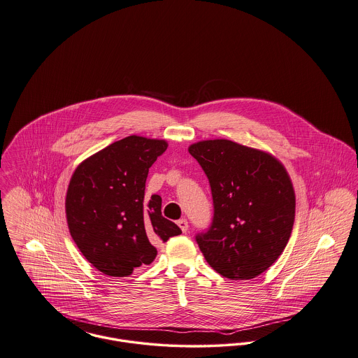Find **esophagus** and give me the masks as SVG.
Segmentation results:
<instances>
[{"mask_svg": "<svg viewBox=\"0 0 358 358\" xmlns=\"http://www.w3.org/2000/svg\"><path fill=\"white\" fill-rule=\"evenodd\" d=\"M178 225H179V228L182 229L183 234H186V232L189 231V221H187L186 218H180V220L178 221Z\"/></svg>", "mask_w": 358, "mask_h": 358, "instance_id": "34e87169", "label": "esophagus"}]
</instances>
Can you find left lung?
I'll list each match as a JSON object with an SVG mask.
<instances>
[{
  "label": "left lung",
  "instance_id": "left-lung-1",
  "mask_svg": "<svg viewBox=\"0 0 358 358\" xmlns=\"http://www.w3.org/2000/svg\"><path fill=\"white\" fill-rule=\"evenodd\" d=\"M212 190L210 227L195 235L206 262L231 280H251L278 259L290 238L296 198L273 156L229 140L189 148Z\"/></svg>",
  "mask_w": 358,
  "mask_h": 358
}]
</instances>
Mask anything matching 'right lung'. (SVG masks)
Masks as SVG:
<instances>
[{
  "mask_svg": "<svg viewBox=\"0 0 358 358\" xmlns=\"http://www.w3.org/2000/svg\"><path fill=\"white\" fill-rule=\"evenodd\" d=\"M167 143L130 136L83 162L66 194V218L78 250L99 271L111 277L131 275L150 264L155 244L182 234L162 215V198L146 202L149 168Z\"/></svg>",
  "mask_w": 358,
  "mask_h": 358,
  "instance_id": "obj_1",
  "label": "right lung"
}]
</instances>
